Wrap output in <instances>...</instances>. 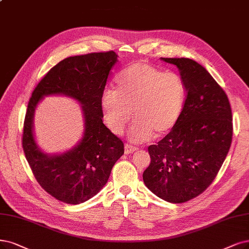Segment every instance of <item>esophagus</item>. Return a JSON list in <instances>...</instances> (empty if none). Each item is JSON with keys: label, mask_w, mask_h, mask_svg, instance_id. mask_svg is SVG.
Masks as SVG:
<instances>
[{"label": "esophagus", "mask_w": 249, "mask_h": 249, "mask_svg": "<svg viewBox=\"0 0 249 249\" xmlns=\"http://www.w3.org/2000/svg\"><path fill=\"white\" fill-rule=\"evenodd\" d=\"M136 150H137V149L135 148V146H132V145H130V144L125 143V153H126V154H131V153L135 152Z\"/></svg>", "instance_id": "esophagus-1"}]
</instances>
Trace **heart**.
I'll return each mask as SVG.
<instances>
[{
  "label": "heart",
  "instance_id": "1",
  "mask_svg": "<svg viewBox=\"0 0 249 249\" xmlns=\"http://www.w3.org/2000/svg\"><path fill=\"white\" fill-rule=\"evenodd\" d=\"M116 89L108 88L100 97L105 122L114 134H121L133 117L131 141L143 142L154 135L168 133L178 121L186 100L181 77L162 71L152 64L136 61L118 73Z\"/></svg>",
  "mask_w": 249,
  "mask_h": 249
}]
</instances>
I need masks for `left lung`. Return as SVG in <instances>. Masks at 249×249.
<instances>
[{
  "label": "left lung",
  "instance_id": "1",
  "mask_svg": "<svg viewBox=\"0 0 249 249\" xmlns=\"http://www.w3.org/2000/svg\"><path fill=\"white\" fill-rule=\"evenodd\" d=\"M177 66L187 97L171 131L149 146L151 163L142 173L156 196L183 203L202 194L215 178L232 142V109L226 92L190 58H163Z\"/></svg>",
  "mask_w": 249,
  "mask_h": 249
}]
</instances>
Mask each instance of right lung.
Wrapping results in <instances>:
<instances>
[{
    "mask_svg": "<svg viewBox=\"0 0 249 249\" xmlns=\"http://www.w3.org/2000/svg\"><path fill=\"white\" fill-rule=\"evenodd\" d=\"M114 51L71 56L53 67L32 93L24 119L22 148L40 186L55 199L80 204L104 188L124 154V143L104 124L100 97L110 70L118 61ZM66 95L79 101L85 116L79 143L62 154L44 153L33 135V115L47 95Z\"/></svg>",
    "mask_w": 249,
    "mask_h": 249,
    "instance_id": "obj_1",
    "label": "right lung"
}]
</instances>
